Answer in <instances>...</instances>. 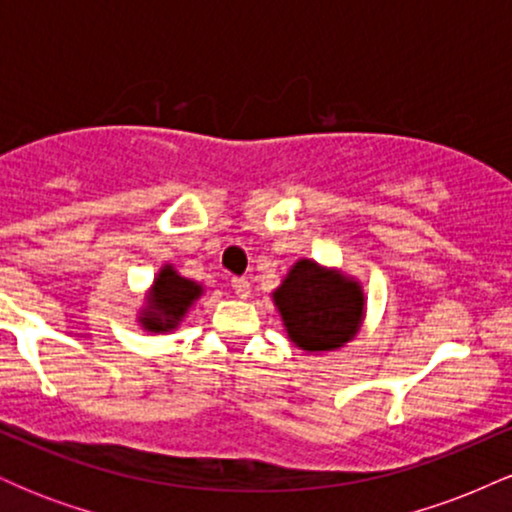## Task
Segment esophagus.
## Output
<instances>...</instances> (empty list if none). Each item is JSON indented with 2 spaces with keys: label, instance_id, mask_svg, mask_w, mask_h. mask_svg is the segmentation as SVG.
Returning a JSON list of instances; mask_svg holds the SVG:
<instances>
[{
  "label": "esophagus",
  "instance_id": "34e87169",
  "mask_svg": "<svg viewBox=\"0 0 512 512\" xmlns=\"http://www.w3.org/2000/svg\"><path fill=\"white\" fill-rule=\"evenodd\" d=\"M231 286H233V293H236L238 298H248L250 296V281L248 279H231Z\"/></svg>",
  "mask_w": 512,
  "mask_h": 512
}]
</instances>
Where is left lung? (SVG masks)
<instances>
[{
	"label": "left lung",
	"mask_w": 512,
	"mask_h": 512,
	"mask_svg": "<svg viewBox=\"0 0 512 512\" xmlns=\"http://www.w3.org/2000/svg\"><path fill=\"white\" fill-rule=\"evenodd\" d=\"M291 342L303 351H332L349 342L363 320V289L349 276L298 260L274 291Z\"/></svg>",
	"instance_id": "obj_1"
}]
</instances>
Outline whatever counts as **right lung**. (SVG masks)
Returning <instances> with one entry per match:
<instances>
[{
  "instance_id": "obj_1",
  "label": "right lung",
  "mask_w": 512,
  "mask_h": 512,
  "mask_svg": "<svg viewBox=\"0 0 512 512\" xmlns=\"http://www.w3.org/2000/svg\"><path fill=\"white\" fill-rule=\"evenodd\" d=\"M202 296V286L195 281L185 279L175 272L170 264L161 269L158 279L154 281V291L149 296V305L144 308L142 322L144 330L149 332H168L178 327L182 315L187 313L192 303Z\"/></svg>"
}]
</instances>
